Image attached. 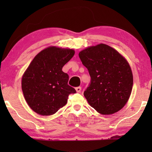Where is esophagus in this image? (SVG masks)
Returning <instances> with one entry per match:
<instances>
[{
    "label": "esophagus",
    "mask_w": 152,
    "mask_h": 152,
    "mask_svg": "<svg viewBox=\"0 0 152 152\" xmlns=\"http://www.w3.org/2000/svg\"><path fill=\"white\" fill-rule=\"evenodd\" d=\"M76 91L77 92H80V91H81V87H80V86L76 87Z\"/></svg>",
    "instance_id": "esophagus-1"
}]
</instances>
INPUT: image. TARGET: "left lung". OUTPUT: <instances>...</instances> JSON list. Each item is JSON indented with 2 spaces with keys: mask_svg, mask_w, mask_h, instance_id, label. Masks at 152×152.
<instances>
[{
  "mask_svg": "<svg viewBox=\"0 0 152 152\" xmlns=\"http://www.w3.org/2000/svg\"><path fill=\"white\" fill-rule=\"evenodd\" d=\"M79 58L91 78L84 92L89 104L102 115L121 109L133 86L132 72L127 60L115 49L102 43L81 51Z\"/></svg>",
  "mask_w": 152,
  "mask_h": 152,
  "instance_id": "1",
  "label": "left lung"
}]
</instances>
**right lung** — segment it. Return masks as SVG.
<instances>
[{
  "label": "right lung",
  "mask_w": 152,
  "mask_h": 152,
  "mask_svg": "<svg viewBox=\"0 0 152 152\" xmlns=\"http://www.w3.org/2000/svg\"><path fill=\"white\" fill-rule=\"evenodd\" d=\"M70 49L50 47L33 58L22 78V91L31 109L42 115H51L65 106L69 94L76 91L69 86V76L61 70L74 55Z\"/></svg>",
  "instance_id": "add662e5"
}]
</instances>
